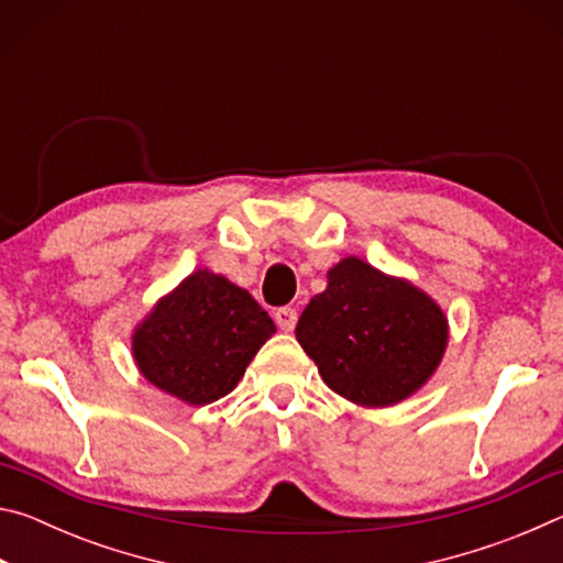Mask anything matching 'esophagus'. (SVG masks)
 I'll return each instance as SVG.
<instances>
[{
    "label": "esophagus",
    "instance_id": "1",
    "mask_svg": "<svg viewBox=\"0 0 563 563\" xmlns=\"http://www.w3.org/2000/svg\"><path fill=\"white\" fill-rule=\"evenodd\" d=\"M275 322H278V328L290 332L295 328V322H298V312H295V308H278L275 310Z\"/></svg>",
    "mask_w": 563,
    "mask_h": 563
}]
</instances>
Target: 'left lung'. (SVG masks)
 <instances>
[{
    "label": "left lung",
    "mask_w": 563,
    "mask_h": 563,
    "mask_svg": "<svg viewBox=\"0 0 563 563\" xmlns=\"http://www.w3.org/2000/svg\"><path fill=\"white\" fill-rule=\"evenodd\" d=\"M295 338L332 393L383 409L430 383L450 345V320L412 280L347 255L328 271V288L302 310Z\"/></svg>",
    "instance_id": "8db88e82"
}]
</instances>
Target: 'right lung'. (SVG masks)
Segmentation results:
<instances>
[{
	"mask_svg": "<svg viewBox=\"0 0 563 563\" xmlns=\"http://www.w3.org/2000/svg\"><path fill=\"white\" fill-rule=\"evenodd\" d=\"M273 335L275 322L251 292L196 268L133 325L131 357L146 383L201 407L233 393Z\"/></svg>",
	"mask_w": 563,
	"mask_h": 563,
	"instance_id": "right-lung-1",
	"label": "right lung"
}]
</instances>
